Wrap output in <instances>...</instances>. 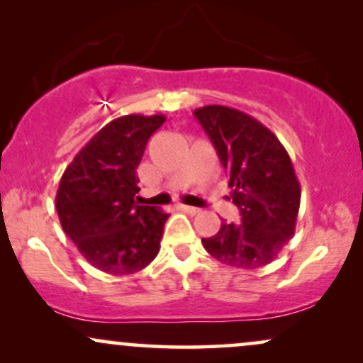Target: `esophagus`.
I'll return each mask as SVG.
<instances>
[{
  "label": "esophagus",
  "instance_id": "34e87169",
  "mask_svg": "<svg viewBox=\"0 0 363 363\" xmlns=\"http://www.w3.org/2000/svg\"><path fill=\"white\" fill-rule=\"evenodd\" d=\"M181 208H182V210L186 211V213H189V215H198V213H201V210H199V208H196V206H187V205H182Z\"/></svg>",
  "mask_w": 363,
  "mask_h": 363
}]
</instances>
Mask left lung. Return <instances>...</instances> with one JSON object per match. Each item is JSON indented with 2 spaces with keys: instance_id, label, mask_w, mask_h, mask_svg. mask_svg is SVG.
Wrapping results in <instances>:
<instances>
[{
  "instance_id": "8db88e82",
  "label": "left lung",
  "mask_w": 363,
  "mask_h": 363,
  "mask_svg": "<svg viewBox=\"0 0 363 363\" xmlns=\"http://www.w3.org/2000/svg\"><path fill=\"white\" fill-rule=\"evenodd\" d=\"M228 174L239 223L222 222L203 239L216 261L239 269L262 268L291 239L301 206V184L280 140L242 111L205 106L194 111Z\"/></svg>"
}]
</instances>
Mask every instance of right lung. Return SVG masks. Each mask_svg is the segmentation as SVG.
I'll use <instances>...</instances> for the list:
<instances>
[{
  "mask_svg": "<svg viewBox=\"0 0 363 363\" xmlns=\"http://www.w3.org/2000/svg\"><path fill=\"white\" fill-rule=\"evenodd\" d=\"M165 116L129 114L106 124L62 174L56 210L65 234L109 274L147 268L160 251L169 213L136 201V167Z\"/></svg>",
  "mask_w": 363,
  "mask_h": 363,
  "instance_id": "obj_1",
  "label": "right lung"
}]
</instances>
